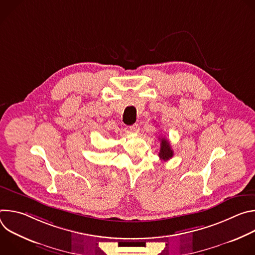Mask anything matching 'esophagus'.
Returning <instances> with one entry per match:
<instances>
[{
  "label": "esophagus",
  "instance_id": "obj_1",
  "mask_svg": "<svg viewBox=\"0 0 255 255\" xmlns=\"http://www.w3.org/2000/svg\"><path fill=\"white\" fill-rule=\"evenodd\" d=\"M139 130H140V127L138 124H133L132 126H130V131L132 133H138Z\"/></svg>",
  "mask_w": 255,
  "mask_h": 255
}]
</instances>
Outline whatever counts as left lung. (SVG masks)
Wrapping results in <instances>:
<instances>
[{
    "label": "left lung",
    "mask_w": 255,
    "mask_h": 255,
    "mask_svg": "<svg viewBox=\"0 0 255 255\" xmlns=\"http://www.w3.org/2000/svg\"><path fill=\"white\" fill-rule=\"evenodd\" d=\"M159 139H160V150H159L158 156L161 159V161H167L173 156V150L171 149L169 141L167 139H165L164 137L163 138L161 137Z\"/></svg>",
    "instance_id": "obj_1"
}]
</instances>
